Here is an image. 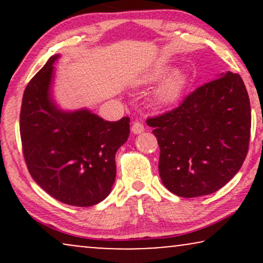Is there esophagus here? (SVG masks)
Segmentation results:
<instances>
[{
    "label": "esophagus",
    "instance_id": "1",
    "mask_svg": "<svg viewBox=\"0 0 263 263\" xmlns=\"http://www.w3.org/2000/svg\"><path fill=\"white\" fill-rule=\"evenodd\" d=\"M143 130H145V127H143L142 123H140V122H138V121L133 122L132 132L134 133V134H141Z\"/></svg>",
    "mask_w": 263,
    "mask_h": 263
}]
</instances>
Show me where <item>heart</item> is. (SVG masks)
Masks as SVG:
<instances>
[{"label":"heart","mask_w":263,"mask_h":263,"mask_svg":"<svg viewBox=\"0 0 263 263\" xmlns=\"http://www.w3.org/2000/svg\"><path fill=\"white\" fill-rule=\"evenodd\" d=\"M169 78L161 84L154 95L156 102L160 106H171L181 99L183 93L189 85V75L184 70L174 71L171 67H158L147 71L138 79V82L152 85Z\"/></svg>","instance_id":"b5f03b06"}]
</instances>
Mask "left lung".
Returning <instances> with one entry per match:
<instances>
[{
	"mask_svg": "<svg viewBox=\"0 0 263 263\" xmlns=\"http://www.w3.org/2000/svg\"><path fill=\"white\" fill-rule=\"evenodd\" d=\"M146 122L160 148L161 182L181 197L217 192L239 171L249 148V96L242 78L231 71Z\"/></svg>",
	"mask_w": 263,
	"mask_h": 263,
	"instance_id": "left-lung-1",
	"label": "left lung"
}]
</instances>
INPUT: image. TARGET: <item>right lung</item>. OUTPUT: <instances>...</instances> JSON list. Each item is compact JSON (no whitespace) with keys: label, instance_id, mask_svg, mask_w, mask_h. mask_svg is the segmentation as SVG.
<instances>
[{"label":"right lung","instance_id":"right-lung-1","mask_svg":"<svg viewBox=\"0 0 263 263\" xmlns=\"http://www.w3.org/2000/svg\"><path fill=\"white\" fill-rule=\"evenodd\" d=\"M53 55L25 88L20 136L27 168L49 195L88 207L109 195L116 178L115 156L129 138V117L104 121L88 109L64 111L51 95Z\"/></svg>","mask_w":263,"mask_h":263}]
</instances>
